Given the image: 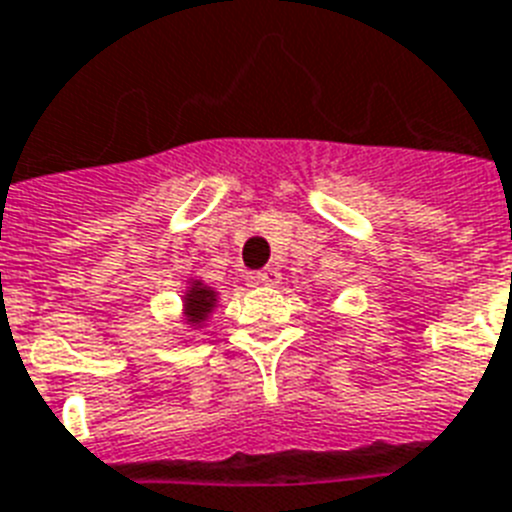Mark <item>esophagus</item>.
Instances as JSON below:
<instances>
[{
	"instance_id": "esophagus-1",
	"label": "esophagus",
	"mask_w": 512,
	"mask_h": 512,
	"mask_svg": "<svg viewBox=\"0 0 512 512\" xmlns=\"http://www.w3.org/2000/svg\"><path fill=\"white\" fill-rule=\"evenodd\" d=\"M256 282H259V285H266V287L277 285V282H280V272H277L274 266H266V269H261V272L256 274Z\"/></svg>"
}]
</instances>
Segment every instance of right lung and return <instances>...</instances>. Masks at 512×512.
<instances>
[{
  "mask_svg": "<svg viewBox=\"0 0 512 512\" xmlns=\"http://www.w3.org/2000/svg\"><path fill=\"white\" fill-rule=\"evenodd\" d=\"M219 303V293L214 287L204 285L201 280H190L183 295V322L190 327H201V324L214 314Z\"/></svg>",
  "mask_w": 512,
  "mask_h": 512,
  "instance_id": "add662e5",
  "label": "right lung"
}]
</instances>
